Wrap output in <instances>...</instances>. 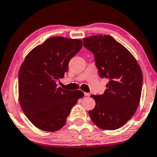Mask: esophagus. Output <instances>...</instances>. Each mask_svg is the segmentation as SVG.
<instances>
[{
    "label": "esophagus",
    "mask_w": 157,
    "mask_h": 157,
    "mask_svg": "<svg viewBox=\"0 0 157 157\" xmlns=\"http://www.w3.org/2000/svg\"><path fill=\"white\" fill-rule=\"evenodd\" d=\"M84 94H85V97H90V93L85 92Z\"/></svg>",
    "instance_id": "esophagus-1"
}]
</instances>
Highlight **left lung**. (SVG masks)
<instances>
[{"instance_id": "8db88e82", "label": "left lung", "mask_w": 157, "mask_h": 157, "mask_svg": "<svg viewBox=\"0 0 157 157\" xmlns=\"http://www.w3.org/2000/svg\"><path fill=\"white\" fill-rule=\"evenodd\" d=\"M83 45L94 56L100 77L109 80L103 94L91 96L96 106L89 115L99 128L118 129L132 118L140 104L142 70L132 53L109 35L86 37Z\"/></svg>"}]
</instances>
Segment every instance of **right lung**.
I'll list each match as a JSON object with an SVG mask.
<instances>
[{
    "label": "right lung",
    "instance_id": "1",
    "mask_svg": "<svg viewBox=\"0 0 157 157\" xmlns=\"http://www.w3.org/2000/svg\"><path fill=\"white\" fill-rule=\"evenodd\" d=\"M82 42L53 36L30 51L18 75L19 101L27 118L39 129L55 132L65 125L71 109L83 97L80 90L58 87L70 60L79 52Z\"/></svg>",
    "mask_w": 157,
    "mask_h": 157
}]
</instances>
